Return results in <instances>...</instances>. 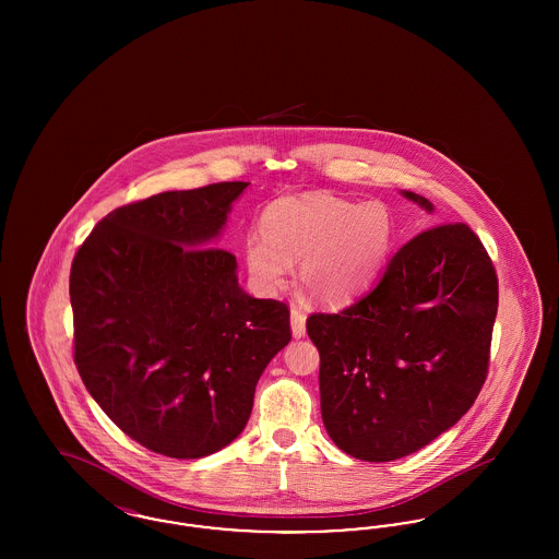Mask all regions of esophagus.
I'll return each mask as SVG.
<instances>
[{
	"instance_id": "obj_1",
	"label": "esophagus",
	"mask_w": 559,
	"mask_h": 559,
	"mask_svg": "<svg viewBox=\"0 0 559 559\" xmlns=\"http://www.w3.org/2000/svg\"><path fill=\"white\" fill-rule=\"evenodd\" d=\"M292 333L295 340H301L306 335V317L297 308H292Z\"/></svg>"
}]
</instances>
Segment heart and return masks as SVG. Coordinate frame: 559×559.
<instances>
[{"instance_id": "1", "label": "heart", "mask_w": 559, "mask_h": 559, "mask_svg": "<svg viewBox=\"0 0 559 559\" xmlns=\"http://www.w3.org/2000/svg\"><path fill=\"white\" fill-rule=\"evenodd\" d=\"M396 235V217L383 201L304 192L267 205L262 235L245 240V260L251 276L274 289L301 259L299 287L319 304L340 306L377 278Z\"/></svg>"}]
</instances>
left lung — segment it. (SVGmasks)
I'll return each instance as SVG.
<instances>
[{"mask_svg": "<svg viewBox=\"0 0 559 559\" xmlns=\"http://www.w3.org/2000/svg\"><path fill=\"white\" fill-rule=\"evenodd\" d=\"M427 213L433 205L400 192ZM499 285L474 230L442 224L408 240L371 292L340 314H312L320 413L337 449L371 463L419 451L478 399Z\"/></svg>", "mask_w": 559, "mask_h": 559, "instance_id": "8db88e82", "label": "left lung"}]
</instances>
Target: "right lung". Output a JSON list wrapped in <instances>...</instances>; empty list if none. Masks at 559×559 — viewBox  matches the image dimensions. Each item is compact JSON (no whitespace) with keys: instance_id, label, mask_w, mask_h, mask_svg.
Returning <instances> with one entry per match:
<instances>
[{"instance_id":"right-lung-1","label":"right lung","mask_w":559,"mask_h":559,"mask_svg":"<svg viewBox=\"0 0 559 559\" xmlns=\"http://www.w3.org/2000/svg\"><path fill=\"white\" fill-rule=\"evenodd\" d=\"M249 182L171 190L119 207L71 266L75 365L148 451L201 459L247 426L267 362L292 342L289 308L242 292L217 247Z\"/></svg>"}]
</instances>
